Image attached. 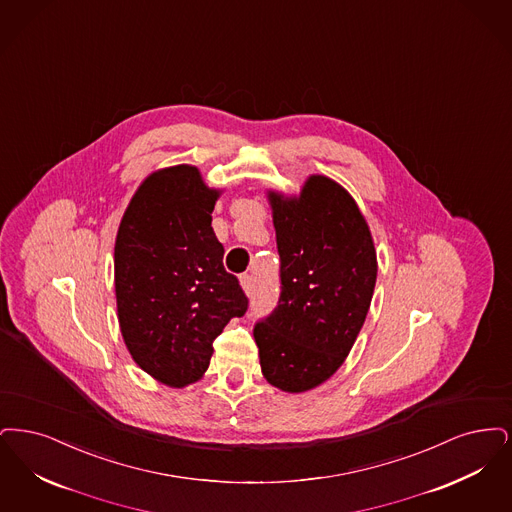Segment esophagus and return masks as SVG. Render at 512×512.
I'll use <instances>...</instances> for the list:
<instances>
[{
  "mask_svg": "<svg viewBox=\"0 0 512 512\" xmlns=\"http://www.w3.org/2000/svg\"><path fill=\"white\" fill-rule=\"evenodd\" d=\"M241 285H243V289H245L246 294H250V292L254 290V277L246 273V275L241 277Z\"/></svg>",
  "mask_w": 512,
  "mask_h": 512,
  "instance_id": "34e87169",
  "label": "esophagus"
}]
</instances>
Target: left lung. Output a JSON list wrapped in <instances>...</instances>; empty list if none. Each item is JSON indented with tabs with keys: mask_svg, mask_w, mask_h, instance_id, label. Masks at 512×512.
I'll list each match as a JSON object with an SVG mask.
<instances>
[{
	"mask_svg": "<svg viewBox=\"0 0 512 512\" xmlns=\"http://www.w3.org/2000/svg\"><path fill=\"white\" fill-rule=\"evenodd\" d=\"M281 256L277 308L258 321L262 373L298 394L333 377L350 354L371 306L377 252L352 195L310 176L298 197L267 191Z\"/></svg>",
	"mask_w": 512,
	"mask_h": 512,
	"instance_id": "8db88e82",
	"label": "left lung"
}]
</instances>
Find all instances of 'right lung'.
<instances>
[{"label":"right lung","instance_id":"obj_1","mask_svg":"<svg viewBox=\"0 0 512 512\" xmlns=\"http://www.w3.org/2000/svg\"><path fill=\"white\" fill-rule=\"evenodd\" d=\"M218 197L199 168H162L139 185L116 235L114 290L126 348L172 388L206 373L216 336L248 308L212 229Z\"/></svg>","mask_w":512,"mask_h":512}]
</instances>
